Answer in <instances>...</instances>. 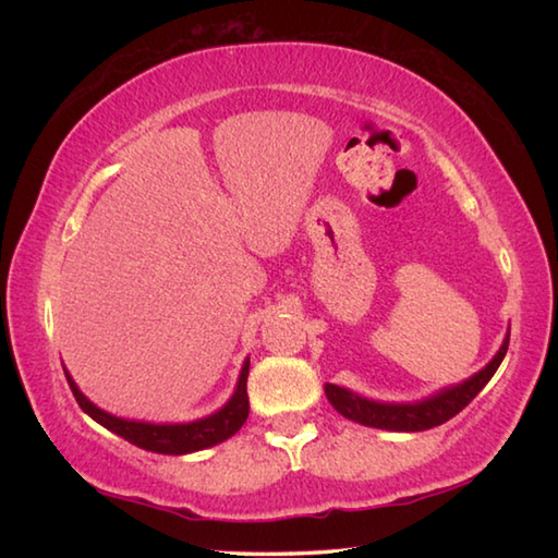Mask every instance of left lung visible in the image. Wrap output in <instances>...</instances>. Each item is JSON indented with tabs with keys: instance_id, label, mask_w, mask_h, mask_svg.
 <instances>
[{
	"instance_id": "8db88e82",
	"label": "left lung",
	"mask_w": 558,
	"mask_h": 558,
	"mask_svg": "<svg viewBox=\"0 0 558 558\" xmlns=\"http://www.w3.org/2000/svg\"><path fill=\"white\" fill-rule=\"evenodd\" d=\"M507 347H509V337L505 339V344L499 347V352L483 372H477L472 379L452 386V389L440 391L418 403H376L369 399H362V396H356L347 389H339L335 384H327L325 393L329 403H332L344 418H352L356 423H362V426L384 428V430H403V433L428 430L450 421L452 415H458L480 391L485 389V384L495 376L497 366L502 364Z\"/></svg>"
}]
</instances>
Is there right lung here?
<instances>
[{
    "mask_svg": "<svg viewBox=\"0 0 558 558\" xmlns=\"http://www.w3.org/2000/svg\"><path fill=\"white\" fill-rule=\"evenodd\" d=\"M75 401L83 411H86L93 421H98L100 426L118 433L120 438H125L132 446L149 450V452H162V456H184V452L211 448L216 442L231 438L239 430L245 418H248V391H245V379H248V362L243 364L239 386L231 401L223 405L221 411H216L209 418L194 421V423H165V426H155V423H140V421H125L118 415H110L100 411L98 405H93L86 396L78 391V386L65 374Z\"/></svg>",
    "mask_w": 558,
    "mask_h": 558,
    "instance_id": "obj_1",
    "label": "right lung"
}]
</instances>
